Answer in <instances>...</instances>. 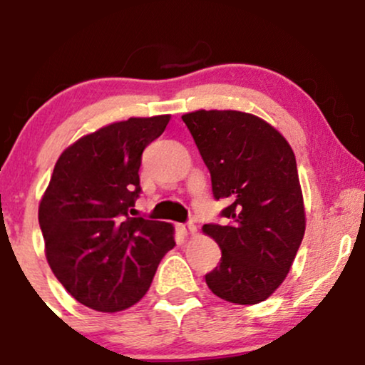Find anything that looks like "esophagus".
Wrapping results in <instances>:
<instances>
[{
	"label": "esophagus",
	"mask_w": 365,
	"mask_h": 365,
	"mask_svg": "<svg viewBox=\"0 0 365 365\" xmlns=\"http://www.w3.org/2000/svg\"><path fill=\"white\" fill-rule=\"evenodd\" d=\"M180 230H182V233H185V235H194V233L197 232V226L194 223L180 225Z\"/></svg>",
	"instance_id": "obj_1"
}]
</instances>
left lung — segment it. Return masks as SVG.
Wrapping results in <instances>:
<instances>
[{"instance_id":"obj_1","label":"left lung","mask_w":365,"mask_h":365,"mask_svg":"<svg viewBox=\"0 0 365 365\" xmlns=\"http://www.w3.org/2000/svg\"><path fill=\"white\" fill-rule=\"evenodd\" d=\"M211 173L212 194L228 199V223L204 225L221 249L206 274L215 295L232 304L266 300L284 282L305 233L295 154L273 125L250 113L197 110L182 116Z\"/></svg>"}]
</instances>
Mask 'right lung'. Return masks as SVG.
Listing matches in <instances>:
<instances>
[{
    "label": "right lung",
    "instance_id": "add662e5",
    "mask_svg": "<svg viewBox=\"0 0 365 365\" xmlns=\"http://www.w3.org/2000/svg\"><path fill=\"white\" fill-rule=\"evenodd\" d=\"M171 116H135L87 133L54 165L39 202L44 252L77 302L99 312L132 307L175 247V226L130 217L142 153Z\"/></svg>",
    "mask_w": 365,
    "mask_h": 365
}]
</instances>
